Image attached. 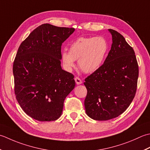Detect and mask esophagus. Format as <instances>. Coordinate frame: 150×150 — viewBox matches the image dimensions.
I'll return each instance as SVG.
<instances>
[{
	"instance_id": "esophagus-1",
	"label": "esophagus",
	"mask_w": 150,
	"mask_h": 150,
	"mask_svg": "<svg viewBox=\"0 0 150 150\" xmlns=\"http://www.w3.org/2000/svg\"><path fill=\"white\" fill-rule=\"evenodd\" d=\"M74 79H75L76 83V84H77V85H80V84L82 83V81L81 80V79L79 78L76 77V78H74Z\"/></svg>"
}]
</instances>
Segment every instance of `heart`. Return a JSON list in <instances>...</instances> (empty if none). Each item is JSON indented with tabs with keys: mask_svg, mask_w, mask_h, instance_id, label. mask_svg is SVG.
Masks as SVG:
<instances>
[{
	"mask_svg": "<svg viewBox=\"0 0 150 150\" xmlns=\"http://www.w3.org/2000/svg\"><path fill=\"white\" fill-rule=\"evenodd\" d=\"M109 50V44L103 37L79 38L70 45L69 52L63 51L62 60L67 70L74 66L78 60L82 71L92 73L98 69L104 62Z\"/></svg>",
	"mask_w": 150,
	"mask_h": 150,
	"instance_id": "b5f03b06",
	"label": "heart"
}]
</instances>
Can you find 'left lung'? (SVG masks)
<instances>
[{
  "instance_id": "8db88e82",
  "label": "left lung",
  "mask_w": 150,
  "mask_h": 150,
  "mask_svg": "<svg viewBox=\"0 0 150 150\" xmlns=\"http://www.w3.org/2000/svg\"><path fill=\"white\" fill-rule=\"evenodd\" d=\"M112 35L111 50L104 63L84 82L87 90V115L96 120H108L123 113L135 96L139 66L135 52L120 33Z\"/></svg>"
}]
</instances>
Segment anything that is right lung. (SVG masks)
I'll list each match as a JSON object with an SVG mask.
<instances>
[{
  "mask_svg": "<svg viewBox=\"0 0 150 150\" xmlns=\"http://www.w3.org/2000/svg\"><path fill=\"white\" fill-rule=\"evenodd\" d=\"M74 28L43 24L30 33L17 50L13 65L18 103L35 120H56L64 100L75 87L74 76L61 67L62 45Z\"/></svg>",
  "mask_w": 150,
  "mask_h": 150,
  "instance_id": "right-lung-1",
  "label": "right lung"
}]
</instances>
